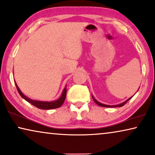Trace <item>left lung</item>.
I'll use <instances>...</instances> for the list:
<instances>
[{"mask_svg":"<svg viewBox=\"0 0 155 155\" xmlns=\"http://www.w3.org/2000/svg\"><path fill=\"white\" fill-rule=\"evenodd\" d=\"M139 90V89H138ZM133 96H134V95H133ZM132 96V97H133ZM132 97H129V98H128V100H126V101H124V102H121V103H120V104H115V105H108V104H102V103H101V102H98L97 101V100H95V98H94V97L92 95V97H93V100H94V102H95V103H96L97 104H98L99 106H101V107H122V106H124V104H125L126 102H127L128 100H129L130 99H131L132 98Z\"/></svg>","mask_w":155,"mask_h":155,"instance_id":"8db88e82","label":"left lung"}]
</instances>
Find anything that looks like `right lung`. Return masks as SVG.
<instances>
[{
	"mask_svg": "<svg viewBox=\"0 0 155 155\" xmlns=\"http://www.w3.org/2000/svg\"><path fill=\"white\" fill-rule=\"evenodd\" d=\"M15 85H16L17 91H18V92L19 93V95H21V97L25 99V100H27V101L28 102H29L30 104H33L34 106L36 107L37 108L41 109V110H53V109L60 107L62 106V104L64 103L65 97H66V95H67L66 87L67 86H65L64 90H63L62 93V95H61V96L60 97V98H58L56 100H54V101L48 102V101H39V100H32L31 98H29V97L26 96L25 94H23V93H21L20 89L19 88L18 86H17V83L15 81Z\"/></svg>",
	"mask_w": 155,
	"mask_h": 155,
	"instance_id": "right-lung-1",
	"label": "right lung"
}]
</instances>
